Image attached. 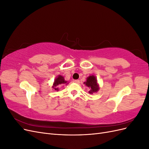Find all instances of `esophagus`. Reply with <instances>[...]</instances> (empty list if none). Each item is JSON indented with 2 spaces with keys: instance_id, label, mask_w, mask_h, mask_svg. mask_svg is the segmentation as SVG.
Listing matches in <instances>:
<instances>
[{
  "instance_id": "34e87169",
  "label": "esophagus",
  "mask_w": 149,
  "mask_h": 149,
  "mask_svg": "<svg viewBox=\"0 0 149 149\" xmlns=\"http://www.w3.org/2000/svg\"><path fill=\"white\" fill-rule=\"evenodd\" d=\"M74 82H75L76 83H77V84H79V79H75L74 81Z\"/></svg>"
}]
</instances>
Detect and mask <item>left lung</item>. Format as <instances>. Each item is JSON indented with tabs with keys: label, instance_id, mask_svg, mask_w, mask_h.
Instances as JSON below:
<instances>
[{
	"label": "left lung",
	"instance_id": "1",
	"mask_svg": "<svg viewBox=\"0 0 149 149\" xmlns=\"http://www.w3.org/2000/svg\"><path fill=\"white\" fill-rule=\"evenodd\" d=\"M88 88H89L90 91L89 93L93 94V93L97 92L99 90V86L97 83L96 78L94 75L89 76L87 78L86 81L84 83Z\"/></svg>",
	"mask_w": 149,
	"mask_h": 149
}]
</instances>
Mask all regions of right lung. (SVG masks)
<instances>
[{
	"mask_svg": "<svg viewBox=\"0 0 149 149\" xmlns=\"http://www.w3.org/2000/svg\"><path fill=\"white\" fill-rule=\"evenodd\" d=\"M65 83H66V81L65 80L64 78L62 76L59 75L55 79V82H54V83H53V88L55 89V90H56V91H58V89H58V88H59L61 84H65Z\"/></svg>",
	"mask_w": 149,
	"mask_h": 149,
	"instance_id": "obj_1",
	"label": "right lung"
}]
</instances>
